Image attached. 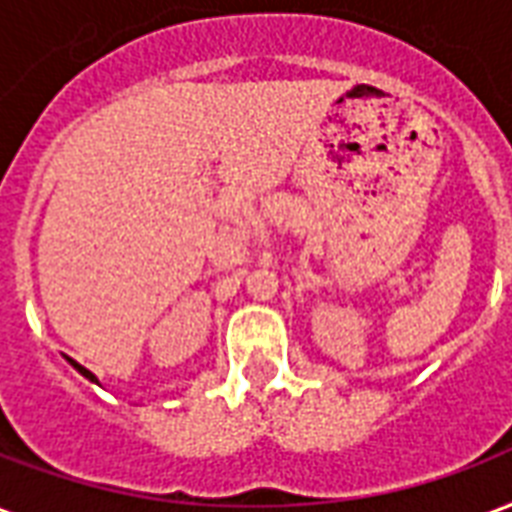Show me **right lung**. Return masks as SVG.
Masks as SVG:
<instances>
[{"label": "right lung", "mask_w": 512, "mask_h": 512, "mask_svg": "<svg viewBox=\"0 0 512 512\" xmlns=\"http://www.w3.org/2000/svg\"><path fill=\"white\" fill-rule=\"evenodd\" d=\"M69 362H72L74 368L80 370V373H83V376H85V378H91V381H96V376H93L91 370H88V368H83V365H80V362H74V360H69Z\"/></svg>", "instance_id": "1"}]
</instances>
